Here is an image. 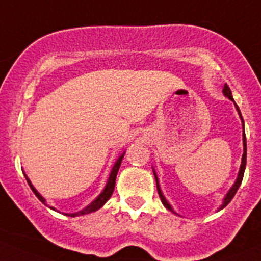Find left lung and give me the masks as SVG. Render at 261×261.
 <instances>
[{
  "label": "left lung",
  "mask_w": 261,
  "mask_h": 261,
  "mask_svg": "<svg viewBox=\"0 0 261 261\" xmlns=\"http://www.w3.org/2000/svg\"><path fill=\"white\" fill-rule=\"evenodd\" d=\"M223 93H224L225 97L229 98L230 101H233L234 102V100H233V96H232V92H230V88L227 86V84H224V87H223ZM234 106H236V110L238 111V115H240L241 118V121H242V128H244V133H242V136H244V138H242V141H244V155H242V160H241V166H240V170H238V175H237V179H236V182L233 183V186L230 187V190L228 191L227 195L224 196V198H223V203L220 205V207L218 210H222L224 209L225 206H227L228 203L232 201V198L234 197L236 192H237L238 187L241 186V182H242V178H244V173H245V168H246V151H247V147H246V137H245V123H244V119H242V115H241V111L240 109H238L237 103L234 102ZM153 170V168H152ZM153 175H155V179H156V187H158V192H159V196H160V200L161 202H163L164 206L166 207V209L169 210V212L174 213V214H177V213L174 212V209L172 207V205H170L169 202H168V200L165 198V196L163 195V192H161V188H160V185H159V179H158V175H156L155 170H153Z\"/></svg>",
  "instance_id": "1"
}]
</instances>
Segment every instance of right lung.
Returning a JSON list of instances; mask_svg holds the SVG:
<instances>
[{
    "mask_svg": "<svg viewBox=\"0 0 261 261\" xmlns=\"http://www.w3.org/2000/svg\"><path fill=\"white\" fill-rule=\"evenodd\" d=\"M124 153H125V151H124V152L121 153L120 156H119L118 160H116L115 164H114L113 169H111L110 175H109V179H108V182H106V186H105V188H103V190H102V192H101L100 195H98L97 197L95 198V200L92 201V202L89 203L88 206H86V207H84V209H82L81 212H76V213H65V215H68V217H79V215L89 214V213L97 212L98 209H101V207H102L103 205H105V203L108 202V200L111 197V195H113L114 188H115L116 174H118L119 168H120V164H121V160H123V158H124ZM24 175H25L27 180H28V185L31 186V188H32V191H33V192H34V195H36L37 197H38V200L41 201V202H43L44 205H46V206H48V205H47V202H46V200H44L43 196H42L41 193H39L38 191H37L36 188H34V186L32 185V182H31V180H29V178L27 177V174H24ZM48 207H49V209L55 210V212H58V210L55 209L54 206H48Z\"/></svg>",
    "mask_w": 261,
    "mask_h": 261,
    "instance_id": "right-lung-1",
    "label": "right lung"
}]
</instances>
